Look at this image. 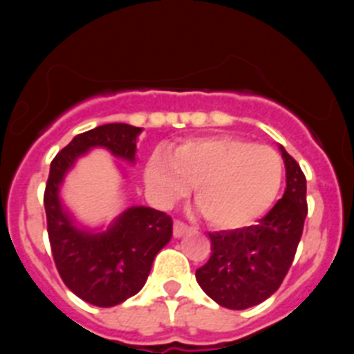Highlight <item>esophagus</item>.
Listing matches in <instances>:
<instances>
[{
  "instance_id": "esophagus-1",
  "label": "esophagus",
  "mask_w": 354,
  "mask_h": 354,
  "mask_svg": "<svg viewBox=\"0 0 354 354\" xmlns=\"http://www.w3.org/2000/svg\"><path fill=\"white\" fill-rule=\"evenodd\" d=\"M189 232V227H187L186 223H183V221H175L174 223V236L175 237H183L184 234H187Z\"/></svg>"
}]
</instances>
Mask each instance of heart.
Instances as JSON below:
<instances>
[{
    "instance_id": "b5f03b06",
    "label": "heart",
    "mask_w": 354,
    "mask_h": 354,
    "mask_svg": "<svg viewBox=\"0 0 354 354\" xmlns=\"http://www.w3.org/2000/svg\"><path fill=\"white\" fill-rule=\"evenodd\" d=\"M283 179L273 149L237 136L192 138L174 152L156 150L145 167L152 198L162 207L195 196L205 220L220 228H241L270 211Z\"/></svg>"
}]
</instances>
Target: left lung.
<instances>
[{
  "mask_svg": "<svg viewBox=\"0 0 354 354\" xmlns=\"http://www.w3.org/2000/svg\"><path fill=\"white\" fill-rule=\"evenodd\" d=\"M280 152L287 183L282 198L257 225L209 234L211 257L195 273L209 298L230 310H245L277 292L301 239L306 179L282 145Z\"/></svg>",
  "mask_w": 354,
  "mask_h": 354,
  "instance_id": "8db88e82",
  "label": "left lung"
}]
</instances>
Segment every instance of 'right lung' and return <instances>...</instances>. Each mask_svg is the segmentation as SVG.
<instances>
[{
    "instance_id": "1",
    "label": "right lung",
    "mask_w": 354,
    "mask_h": 354,
    "mask_svg": "<svg viewBox=\"0 0 354 354\" xmlns=\"http://www.w3.org/2000/svg\"><path fill=\"white\" fill-rule=\"evenodd\" d=\"M142 127L104 124L72 138L51 162L44 193L53 259L65 286L83 301L115 306L145 286L159 250L171 239V218L145 205H133L102 232L76 223L60 198L65 175L90 149L102 147L115 158L136 161Z\"/></svg>"
}]
</instances>
